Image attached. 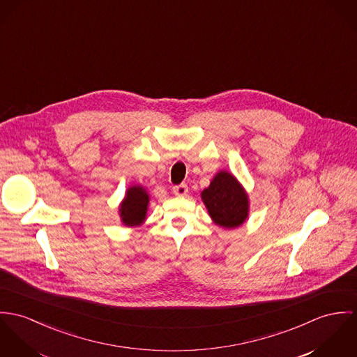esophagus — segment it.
Returning <instances> with one entry per match:
<instances>
[{"instance_id": "obj_1", "label": "esophagus", "mask_w": 357, "mask_h": 357, "mask_svg": "<svg viewBox=\"0 0 357 357\" xmlns=\"http://www.w3.org/2000/svg\"><path fill=\"white\" fill-rule=\"evenodd\" d=\"M172 192H174L175 196H186L188 192H189V189H188V186H186L185 183H182V185L174 186V188H172Z\"/></svg>"}]
</instances>
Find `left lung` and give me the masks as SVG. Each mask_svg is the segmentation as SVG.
Instances as JSON below:
<instances>
[{"label": "left lung", "mask_w": 357, "mask_h": 357, "mask_svg": "<svg viewBox=\"0 0 357 357\" xmlns=\"http://www.w3.org/2000/svg\"><path fill=\"white\" fill-rule=\"evenodd\" d=\"M201 199L213 223L223 229H237L249 216V196L229 171L222 169L213 176L201 192Z\"/></svg>", "instance_id": "8db88e82"}]
</instances>
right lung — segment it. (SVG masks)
Wrapping results in <instances>:
<instances>
[{
  "mask_svg": "<svg viewBox=\"0 0 357 357\" xmlns=\"http://www.w3.org/2000/svg\"><path fill=\"white\" fill-rule=\"evenodd\" d=\"M149 201V193L144 186H130L119 204L120 222L127 227L142 226L148 216Z\"/></svg>",
  "mask_w": 357,
  "mask_h": 357,
  "instance_id": "1",
  "label": "right lung"
}]
</instances>
